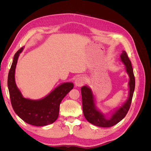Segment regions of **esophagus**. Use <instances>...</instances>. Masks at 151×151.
Masks as SVG:
<instances>
[{
    "instance_id": "1",
    "label": "esophagus",
    "mask_w": 151,
    "mask_h": 151,
    "mask_svg": "<svg viewBox=\"0 0 151 151\" xmlns=\"http://www.w3.org/2000/svg\"><path fill=\"white\" fill-rule=\"evenodd\" d=\"M86 82V78L84 76H80L79 77H77V78L76 79L75 81V84L76 86H78V87H81L82 86H83Z\"/></svg>"
}]
</instances>
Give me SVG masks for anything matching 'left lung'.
I'll list each match as a JSON object with an SVG mask.
<instances>
[{"label": "left lung", "mask_w": 151, "mask_h": 151, "mask_svg": "<svg viewBox=\"0 0 151 151\" xmlns=\"http://www.w3.org/2000/svg\"><path fill=\"white\" fill-rule=\"evenodd\" d=\"M121 60L125 65V69L129 76V96L122 106L114 112L111 117L107 118L101 112L96 109L92 90L87 86L81 88L83 109L86 119L92 124L100 127H110L116 125L124 118L129 111L135 89V77L130 59L125 51L120 55Z\"/></svg>", "instance_id": "left-lung-1"}]
</instances>
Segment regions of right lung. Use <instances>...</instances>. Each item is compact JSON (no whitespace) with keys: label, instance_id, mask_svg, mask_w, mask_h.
<instances>
[{"label":"right lung","instance_id":"add662e5","mask_svg":"<svg viewBox=\"0 0 151 151\" xmlns=\"http://www.w3.org/2000/svg\"><path fill=\"white\" fill-rule=\"evenodd\" d=\"M22 50L23 48H21L15 53L8 74L7 85L12 106L17 115L28 124L38 127L51 124L57 119L62 100L74 88V84L63 83L43 99L24 98L16 84L14 76L17 59Z\"/></svg>","mask_w":151,"mask_h":151}]
</instances>
